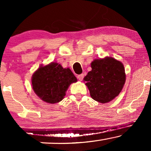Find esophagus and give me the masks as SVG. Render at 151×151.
<instances>
[{
  "label": "esophagus",
  "instance_id": "1",
  "mask_svg": "<svg viewBox=\"0 0 151 151\" xmlns=\"http://www.w3.org/2000/svg\"><path fill=\"white\" fill-rule=\"evenodd\" d=\"M77 78H78V80H80V81H82V80H83V78H84V74H83V73L80 74V75H78V76H77Z\"/></svg>",
  "mask_w": 151,
  "mask_h": 151
}]
</instances>
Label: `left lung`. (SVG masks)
<instances>
[{
    "label": "left lung",
    "instance_id": "8db88e82",
    "mask_svg": "<svg viewBox=\"0 0 151 151\" xmlns=\"http://www.w3.org/2000/svg\"><path fill=\"white\" fill-rule=\"evenodd\" d=\"M91 71L84 78L91 97L102 104L109 102L122 90L126 81L123 64L111 57L96 59L91 64Z\"/></svg>",
    "mask_w": 151,
    "mask_h": 151
}]
</instances>
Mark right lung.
Here are the masks:
<instances>
[{
    "mask_svg": "<svg viewBox=\"0 0 151 151\" xmlns=\"http://www.w3.org/2000/svg\"><path fill=\"white\" fill-rule=\"evenodd\" d=\"M76 82L77 78L69 68L64 69L56 63L40 66L32 77L35 93L49 104L63 100L70 84Z\"/></svg>",
    "mask_w": 151,
    "mask_h": 151,
    "instance_id": "add662e5",
    "label": "right lung"
}]
</instances>
